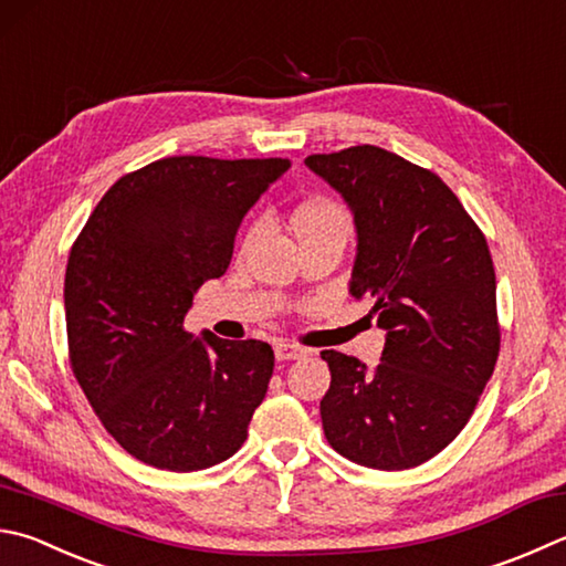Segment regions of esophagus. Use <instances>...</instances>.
Here are the masks:
<instances>
[{"instance_id":"esophagus-1","label":"esophagus","mask_w":566,"mask_h":566,"mask_svg":"<svg viewBox=\"0 0 566 566\" xmlns=\"http://www.w3.org/2000/svg\"><path fill=\"white\" fill-rule=\"evenodd\" d=\"M305 355H307L305 347H297V345H291V343H279V345H275V357H279V361L301 359Z\"/></svg>"}]
</instances>
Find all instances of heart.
<instances>
[{"label": "heart", "mask_w": 566, "mask_h": 566, "mask_svg": "<svg viewBox=\"0 0 566 566\" xmlns=\"http://www.w3.org/2000/svg\"><path fill=\"white\" fill-rule=\"evenodd\" d=\"M349 221L345 209L333 199H311L295 209L293 231L295 237H307V233L319 231H347Z\"/></svg>", "instance_id": "heart-1"}]
</instances>
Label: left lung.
<instances>
[{"label": "left lung", "instance_id": "obj_1", "mask_svg": "<svg viewBox=\"0 0 566 566\" xmlns=\"http://www.w3.org/2000/svg\"><path fill=\"white\" fill-rule=\"evenodd\" d=\"M357 229L352 297H371L381 361L319 352L323 431L352 463L403 471L441 453L471 419L500 352L488 241L439 175L375 145L311 155Z\"/></svg>", "mask_w": 566, "mask_h": 566}]
</instances>
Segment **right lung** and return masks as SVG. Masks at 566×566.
Masks as SVG:
<instances>
[{
    "label": "right lung",
    "mask_w": 566,
    "mask_h": 566,
    "mask_svg": "<svg viewBox=\"0 0 566 566\" xmlns=\"http://www.w3.org/2000/svg\"><path fill=\"white\" fill-rule=\"evenodd\" d=\"M291 163L165 157L117 179L69 255L71 367L113 439L147 465L189 473L249 436L273 375L261 339L195 337L197 287L227 273L243 217Z\"/></svg>",
    "instance_id": "add662e5"
}]
</instances>
